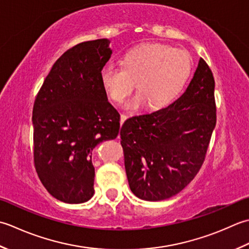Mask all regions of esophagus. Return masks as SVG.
Instances as JSON below:
<instances>
[{
	"label": "esophagus",
	"instance_id": "esophagus-1",
	"mask_svg": "<svg viewBox=\"0 0 249 249\" xmlns=\"http://www.w3.org/2000/svg\"><path fill=\"white\" fill-rule=\"evenodd\" d=\"M128 117H129V116L126 115V114H121V115H120V124H123L124 123V121H125L126 119H128Z\"/></svg>",
	"mask_w": 249,
	"mask_h": 249
}]
</instances>
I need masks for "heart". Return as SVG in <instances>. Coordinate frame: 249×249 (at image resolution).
Instances as JSON below:
<instances>
[{
	"label": "heart",
	"mask_w": 249,
	"mask_h": 249,
	"mask_svg": "<svg viewBox=\"0 0 249 249\" xmlns=\"http://www.w3.org/2000/svg\"><path fill=\"white\" fill-rule=\"evenodd\" d=\"M123 65L106 63L100 73L101 84L114 102L123 103L136 83L140 92L126 105L131 109L146 103L155 109L171 104L184 88L192 67L186 50L159 43L130 50L124 54Z\"/></svg>",
	"instance_id": "heart-1"
}]
</instances>
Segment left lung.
Instances as JSON below:
<instances>
[{
	"instance_id": "1",
	"label": "left lung",
	"mask_w": 249,
	"mask_h": 249,
	"mask_svg": "<svg viewBox=\"0 0 249 249\" xmlns=\"http://www.w3.org/2000/svg\"><path fill=\"white\" fill-rule=\"evenodd\" d=\"M214 91V76L200 58L178 99L124 121L120 130L124 167L130 189L140 199H169L195 178L216 125Z\"/></svg>"
}]
</instances>
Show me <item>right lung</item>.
Wrapping results in <instances>:
<instances>
[{"label": "right lung", "instance_id": "obj_1", "mask_svg": "<svg viewBox=\"0 0 249 249\" xmlns=\"http://www.w3.org/2000/svg\"><path fill=\"white\" fill-rule=\"evenodd\" d=\"M108 44L101 38L68 49L34 101L35 170L49 194L70 204L92 197V150L119 133L120 115L108 102L100 78L111 54Z\"/></svg>", "mask_w": 249, "mask_h": 249}]
</instances>
